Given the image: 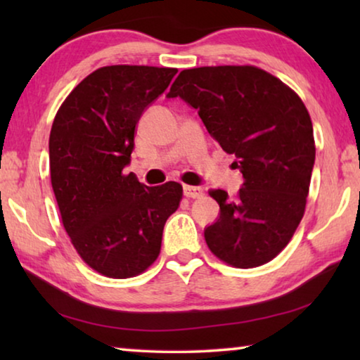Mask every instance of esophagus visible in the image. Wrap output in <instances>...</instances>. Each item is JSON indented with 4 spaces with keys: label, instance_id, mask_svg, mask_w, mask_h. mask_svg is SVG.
<instances>
[{
    "label": "esophagus",
    "instance_id": "34e87169",
    "mask_svg": "<svg viewBox=\"0 0 360 360\" xmlns=\"http://www.w3.org/2000/svg\"><path fill=\"white\" fill-rule=\"evenodd\" d=\"M205 191L202 187H195V186H184V195L187 198H200L203 197Z\"/></svg>",
    "mask_w": 360,
    "mask_h": 360
}]
</instances>
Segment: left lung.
I'll return each instance as SVG.
<instances>
[{"label":"left lung","mask_w":360,"mask_h":360,"mask_svg":"<svg viewBox=\"0 0 360 360\" xmlns=\"http://www.w3.org/2000/svg\"><path fill=\"white\" fill-rule=\"evenodd\" d=\"M167 96H181L197 109L243 173L235 197L222 188L210 191L221 208L205 230L210 251L236 268L273 260L304 214L314 165L313 124L302 98L252 65L184 70Z\"/></svg>","instance_id":"1"}]
</instances>
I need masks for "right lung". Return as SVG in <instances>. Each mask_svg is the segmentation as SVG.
Segmentation results:
<instances>
[{
  "mask_svg": "<svg viewBox=\"0 0 360 360\" xmlns=\"http://www.w3.org/2000/svg\"><path fill=\"white\" fill-rule=\"evenodd\" d=\"M176 68L103 66L66 96L49 138L51 182L72 246L103 276L125 279L154 264L182 186L148 187L125 174L139 117Z\"/></svg>",
  "mask_w": 360,
  "mask_h": 360,
  "instance_id": "right-lung-1",
  "label": "right lung"
}]
</instances>
